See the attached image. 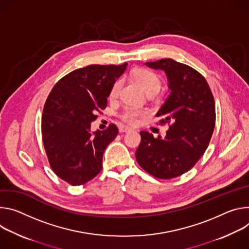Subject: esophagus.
Listing matches in <instances>:
<instances>
[{"label":"esophagus","mask_w":249,"mask_h":249,"mask_svg":"<svg viewBox=\"0 0 249 249\" xmlns=\"http://www.w3.org/2000/svg\"><path fill=\"white\" fill-rule=\"evenodd\" d=\"M131 129H132V128L129 127V126L122 125V126L120 127V132H127V131H129V130H131Z\"/></svg>","instance_id":"1"}]
</instances>
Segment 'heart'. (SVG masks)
Here are the masks:
<instances>
[{
    "label": "heart",
    "instance_id": "heart-1",
    "mask_svg": "<svg viewBox=\"0 0 249 249\" xmlns=\"http://www.w3.org/2000/svg\"><path fill=\"white\" fill-rule=\"evenodd\" d=\"M133 78L142 87L144 92L149 95L156 94L161 87L160 77L150 69L137 68L132 72ZM123 87V79H117L109 90V97L116 98L119 96ZM147 115V110L144 108H137L133 107H124L119 117L125 123L136 124L142 118Z\"/></svg>",
    "mask_w": 249,
    "mask_h": 249
}]
</instances>
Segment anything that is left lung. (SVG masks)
I'll list each match as a JSON object with an SVG mask.
<instances>
[{"mask_svg": "<svg viewBox=\"0 0 249 249\" xmlns=\"http://www.w3.org/2000/svg\"><path fill=\"white\" fill-rule=\"evenodd\" d=\"M145 65L167 75L171 93L156 117L170 126L164 139L141 131L135 156L150 175L172 179L194 167L208 148L215 124L214 100L207 80L194 68L171 58Z\"/></svg>", "mask_w": 249, "mask_h": 249, "instance_id": "left-lung-1", "label": "left lung"}]
</instances>
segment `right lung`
<instances>
[{
	"mask_svg": "<svg viewBox=\"0 0 249 249\" xmlns=\"http://www.w3.org/2000/svg\"><path fill=\"white\" fill-rule=\"evenodd\" d=\"M122 65H88L61 78L44 104L41 135L53 172L72 186L83 185L103 168V154L118 135L116 124L91 132L97 113L107 107L113 83L124 72Z\"/></svg>",
	"mask_w": 249,
	"mask_h": 249,
	"instance_id": "add662e5",
	"label": "right lung"
}]
</instances>
